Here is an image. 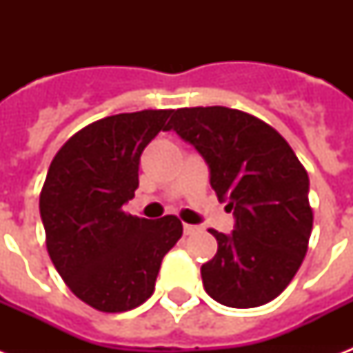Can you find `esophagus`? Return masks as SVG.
<instances>
[{
	"mask_svg": "<svg viewBox=\"0 0 353 353\" xmlns=\"http://www.w3.org/2000/svg\"><path fill=\"white\" fill-rule=\"evenodd\" d=\"M198 231V227L196 225H190V223H185V225H183V232H185V234H194V232Z\"/></svg>",
	"mask_w": 353,
	"mask_h": 353,
	"instance_id": "esophagus-1",
	"label": "esophagus"
}]
</instances>
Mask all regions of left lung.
<instances>
[{"label": "left lung", "instance_id": "obj_1", "mask_svg": "<svg viewBox=\"0 0 353 353\" xmlns=\"http://www.w3.org/2000/svg\"><path fill=\"white\" fill-rule=\"evenodd\" d=\"M166 130L192 144L234 231L209 232L218 252L201 265L205 291L229 307H256L288 288L312 234L307 172L276 130L240 110L181 108Z\"/></svg>", "mask_w": 353, "mask_h": 353}]
</instances>
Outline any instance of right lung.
<instances>
[{"instance_id": "add662e5", "label": "right lung", "mask_w": 353, "mask_h": 353, "mask_svg": "<svg viewBox=\"0 0 353 353\" xmlns=\"http://www.w3.org/2000/svg\"><path fill=\"white\" fill-rule=\"evenodd\" d=\"M174 110L101 119L54 155L40 194L47 251L80 301L119 313L152 296L161 262L183 234L176 216L146 220L122 205L139 187L141 154Z\"/></svg>"}]
</instances>
